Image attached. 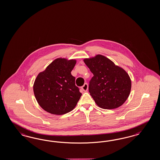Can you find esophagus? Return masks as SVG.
<instances>
[{"instance_id": "obj_1", "label": "esophagus", "mask_w": 160, "mask_h": 160, "mask_svg": "<svg viewBox=\"0 0 160 160\" xmlns=\"http://www.w3.org/2000/svg\"><path fill=\"white\" fill-rule=\"evenodd\" d=\"M82 89L84 92H86L88 90V84L87 83H84V84L82 87Z\"/></svg>"}]
</instances>
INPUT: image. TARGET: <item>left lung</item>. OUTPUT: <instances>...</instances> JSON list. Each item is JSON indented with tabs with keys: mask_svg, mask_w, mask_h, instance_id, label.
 I'll list each match as a JSON object with an SVG mask.
<instances>
[{
	"mask_svg": "<svg viewBox=\"0 0 160 160\" xmlns=\"http://www.w3.org/2000/svg\"><path fill=\"white\" fill-rule=\"evenodd\" d=\"M84 62L93 74L88 91L97 106L114 109L122 105L131 88V79L126 71L100 54L85 58Z\"/></svg>",
	"mask_w": 160,
	"mask_h": 160,
	"instance_id": "1",
	"label": "left lung"
}]
</instances>
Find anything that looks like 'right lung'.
Segmentation results:
<instances>
[{
    "mask_svg": "<svg viewBox=\"0 0 160 160\" xmlns=\"http://www.w3.org/2000/svg\"><path fill=\"white\" fill-rule=\"evenodd\" d=\"M76 63L75 60L57 58L37 76L33 85L34 96L45 111L62 115L77 105L82 93L71 74Z\"/></svg>",
    "mask_w": 160,
    "mask_h": 160,
    "instance_id": "obj_1",
    "label": "right lung"
}]
</instances>
